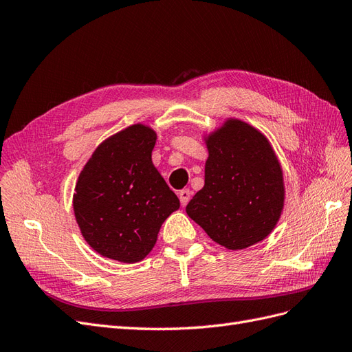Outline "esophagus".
Instances as JSON below:
<instances>
[{
  "label": "esophagus",
  "instance_id": "esophagus-1",
  "mask_svg": "<svg viewBox=\"0 0 352 352\" xmlns=\"http://www.w3.org/2000/svg\"><path fill=\"white\" fill-rule=\"evenodd\" d=\"M190 195H192V192H190L189 189H182L179 190V199H180V204H182L184 207L188 204L189 199H190Z\"/></svg>",
  "mask_w": 352,
  "mask_h": 352
}]
</instances>
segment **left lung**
<instances>
[{
    "mask_svg": "<svg viewBox=\"0 0 352 352\" xmlns=\"http://www.w3.org/2000/svg\"><path fill=\"white\" fill-rule=\"evenodd\" d=\"M208 150L204 186L186 214L221 247L245 250L267 238L285 204L282 166L269 140L239 119L202 136Z\"/></svg>",
    "mask_w": 352,
    "mask_h": 352,
    "instance_id": "obj_1",
    "label": "left lung"
}]
</instances>
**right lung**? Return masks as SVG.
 Listing matches in <instances>:
<instances>
[{
  "label": "right lung",
  "instance_id": "obj_1",
  "mask_svg": "<svg viewBox=\"0 0 352 352\" xmlns=\"http://www.w3.org/2000/svg\"><path fill=\"white\" fill-rule=\"evenodd\" d=\"M157 132L136 123L102 141L83 166L73 211L83 239L102 257L138 263L151 252L179 198L153 164Z\"/></svg>",
  "mask_w": 352,
  "mask_h": 352
}]
</instances>
